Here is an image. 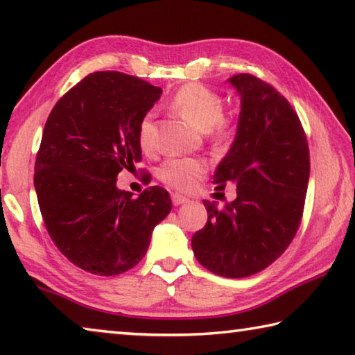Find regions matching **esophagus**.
Segmentation results:
<instances>
[{
    "instance_id": "obj_1",
    "label": "esophagus",
    "mask_w": 355,
    "mask_h": 355,
    "mask_svg": "<svg viewBox=\"0 0 355 355\" xmlns=\"http://www.w3.org/2000/svg\"><path fill=\"white\" fill-rule=\"evenodd\" d=\"M189 199H188V197H184V196H182V194H177V192H175V194H172V203H173V205H182V203H186V202H188Z\"/></svg>"
}]
</instances>
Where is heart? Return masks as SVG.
I'll return each instance as SVG.
<instances>
[{"instance_id": "obj_1", "label": "heart", "mask_w": 355, "mask_h": 355, "mask_svg": "<svg viewBox=\"0 0 355 355\" xmlns=\"http://www.w3.org/2000/svg\"><path fill=\"white\" fill-rule=\"evenodd\" d=\"M172 106L197 128L207 131L208 141L216 150H225L235 141L238 122L224 112V100L220 95L199 83H188L172 97ZM137 144L142 152L152 153L156 148V125L153 112H146L137 123ZM208 172V163L202 158L166 159L158 169L163 183L178 191H192Z\"/></svg>"}]
</instances>
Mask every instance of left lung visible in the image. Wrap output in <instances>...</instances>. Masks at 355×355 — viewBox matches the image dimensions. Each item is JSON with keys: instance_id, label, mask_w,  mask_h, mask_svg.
Returning a JSON list of instances; mask_svg holds the SVG:
<instances>
[{"instance_id": "8db88e82", "label": "left lung", "mask_w": 355, "mask_h": 355, "mask_svg": "<svg viewBox=\"0 0 355 355\" xmlns=\"http://www.w3.org/2000/svg\"><path fill=\"white\" fill-rule=\"evenodd\" d=\"M241 95L235 142L214 183H236L238 197L218 208L203 200L208 220L191 245L203 268L228 279L266 269L296 236L310 175L307 135L297 112L271 84L250 73L230 78Z\"/></svg>"}]
</instances>
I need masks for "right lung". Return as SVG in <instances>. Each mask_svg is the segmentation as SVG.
<instances>
[{
  "label": "right lung",
  "mask_w": 355,
  "mask_h": 355,
  "mask_svg": "<svg viewBox=\"0 0 355 355\" xmlns=\"http://www.w3.org/2000/svg\"><path fill=\"white\" fill-rule=\"evenodd\" d=\"M161 94L122 71H94L46 119L34 172L40 213L59 252L84 271L117 275L135 268L155 225L171 213L161 186L139 197L116 186L119 173L141 161L137 123Z\"/></svg>",
  "instance_id": "add662e5"
}]
</instances>
